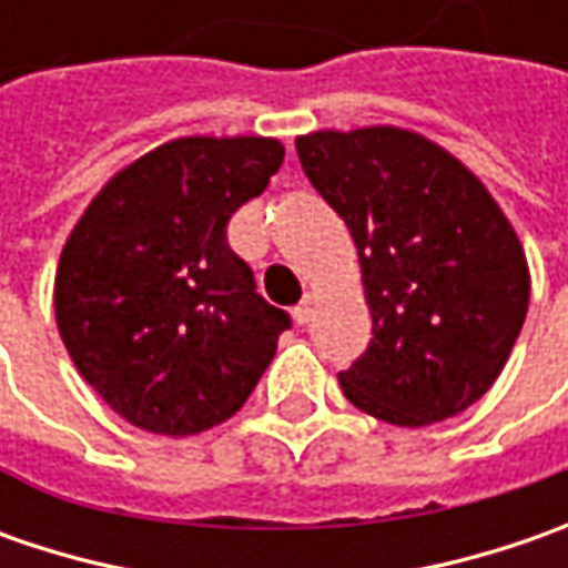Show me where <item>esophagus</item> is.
Masks as SVG:
<instances>
[{
  "label": "esophagus",
  "mask_w": 568,
  "mask_h": 568,
  "mask_svg": "<svg viewBox=\"0 0 568 568\" xmlns=\"http://www.w3.org/2000/svg\"><path fill=\"white\" fill-rule=\"evenodd\" d=\"M313 316H316V296L306 294L303 296V303H300V306L294 310L296 325H310V322H313Z\"/></svg>",
  "instance_id": "1"
}]
</instances>
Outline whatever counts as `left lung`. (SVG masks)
Returning a JSON list of instances; mask_svg holds the SVG:
<instances>
[{"mask_svg": "<svg viewBox=\"0 0 568 568\" xmlns=\"http://www.w3.org/2000/svg\"><path fill=\"white\" fill-rule=\"evenodd\" d=\"M296 154L361 255L373 338L338 373L347 402L385 424L426 426L484 398L531 296L518 233L487 186L398 125L310 132Z\"/></svg>", "mask_w": 568, "mask_h": 568, "instance_id": "8db88e82", "label": "left lung"}]
</instances>
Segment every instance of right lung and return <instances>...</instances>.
Wrapping results in <instances>:
<instances>
[{
	"label": "right lung",
	"mask_w": 568,
	"mask_h": 568,
	"mask_svg": "<svg viewBox=\"0 0 568 568\" xmlns=\"http://www.w3.org/2000/svg\"><path fill=\"white\" fill-rule=\"evenodd\" d=\"M284 144L173 139L100 189L55 268V325L81 379L122 420L195 436L233 417L291 316L255 294L227 221L262 195Z\"/></svg>",
	"instance_id": "right-lung-1"
}]
</instances>
